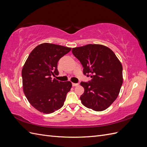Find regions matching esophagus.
Wrapping results in <instances>:
<instances>
[{"label":"esophagus","instance_id":"esophagus-1","mask_svg":"<svg viewBox=\"0 0 147 147\" xmlns=\"http://www.w3.org/2000/svg\"><path fill=\"white\" fill-rule=\"evenodd\" d=\"M78 85V83H72V86H77Z\"/></svg>","mask_w":147,"mask_h":147}]
</instances>
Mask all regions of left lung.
I'll use <instances>...</instances> for the list:
<instances>
[{
  "mask_svg": "<svg viewBox=\"0 0 147 147\" xmlns=\"http://www.w3.org/2000/svg\"><path fill=\"white\" fill-rule=\"evenodd\" d=\"M73 55L83 67V74L91 78L81 82L84 91L82 103L97 112L107 109L116 100L123 84V67L113 51L99 44L74 48Z\"/></svg>",
  "mask_w": 147,
  "mask_h": 147,
  "instance_id": "obj_1",
  "label": "left lung"
}]
</instances>
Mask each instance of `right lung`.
<instances>
[{
  "instance_id": "add662e5",
  "label": "right lung",
  "mask_w": 147,
  "mask_h": 147,
  "mask_svg": "<svg viewBox=\"0 0 147 147\" xmlns=\"http://www.w3.org/2000/svg\"><path fill=\"white\" fill-rule=\"evenodd\" d=\"M71 48L44 43L31 51L22 69L24 94L38 111L51 113L63 106L70 82H62L52 78L59 74L57 62Z\"/></svg>"
}]
</instances>
